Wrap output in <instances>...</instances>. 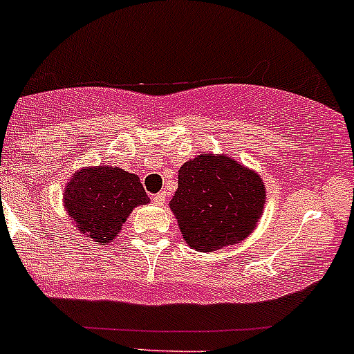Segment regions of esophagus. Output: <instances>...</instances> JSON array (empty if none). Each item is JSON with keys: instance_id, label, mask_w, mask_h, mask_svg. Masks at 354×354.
I'll return each instance as SVG.
<instances>
[{"instance_id": "esophagus-1", "label": "esophagus", "mask_w": 354, "mask_h": 354, "mask_svg": "<svg viewBox=\"0 0 354 354\" xmlns=\"http://www.w3.org/2000/svg\"><path fill=\"white\" fill-rule=\"evenodd\" d=\"M152 200H154L156 204H165V200H167V193H165V192L156 193V195L152 196Z\"/></svg>"}]
</instances>
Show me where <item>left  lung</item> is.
<instances>
[{"instance_id": "obj_1", "label": "left lung", "mask_w": 354, "mask_h": 354, "mask_svg": "<svg viewBox=\"0 0 354 354\" xmlns=\"http://www.w3.org/2000/svg\"><path fill=\"white\" fill-rule=\"evenodd\" d=\"M257 174L227 156H196L179 170L170 207L192 248L214 252L245 239L264 207Z\"/></svg>"}]
</instances>
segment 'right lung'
Returning a JSON list of instances; mask_svg holds the SVG:
<instances>
[{
	"label": "right lung",
	"mask_w": 354,
	"mask_h": 354,
	"mask_svg": "<svg viewBox=\"0 0 354 354\" xmlns=\"http://www.w3.org/2000/svg\"><path fill=\"white\" fill-rule=\"evenodd\" d=\"M65 209L77 230L95 243H109L136 205L149 202L136 175L113 167L84 168L65 187Z\"/></svg>",
	"instance_id": "right-lung-1"
}]
</instances>
